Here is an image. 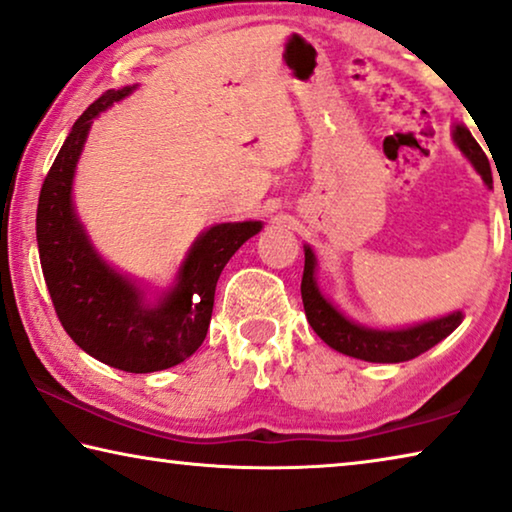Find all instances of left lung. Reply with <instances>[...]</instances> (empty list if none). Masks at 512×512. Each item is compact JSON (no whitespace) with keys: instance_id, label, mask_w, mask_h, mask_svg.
Wrapping results in <instances>:
<instances>
[{"instance_id":"obj_1","label":"left lung","mask_w":512,"mask_h":512,"mask_svg":"<svg viewBox=\"0 0 512 512\" xmlns=\"http://www.w3.org/2000/svg\"><path fill=\"white\" fill-rule=\"evenodd\" d=\"M453 142L455 147L469 158L474 170L483 177L485 186H492L490 160L485 151L469 133L464 124H453ZM305 266L301 280V299L305 308V317L319 338L335 352L361 358L368 363H402L421 356L427 349H432L437 342L448 338L457 326L462 324V310H455L446 317L427 319V322L402 326V329H370L349 319L345 312H340L326 299L322 289L317 285V255L310 246H303Z\"/></svg>"}]
</instances>
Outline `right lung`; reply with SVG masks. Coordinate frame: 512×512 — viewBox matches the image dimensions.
<instances>
[{
	"label": "right lung",
	"instance_id": "obj_1",
	"mask_svg": "<svg viewBox=\"0 0 512 512\" xmlns=\"http://www.w3.org/2000/svg\"><path fill=\"white\" fill-rule=\"evenodd\" d=\"M133 89L105 91L73 124L43 181L36 241L52 305L71 340L110 368L142 375L179 365L200 349L220 273L264 225L262 220L211 225L193 241L172 285L154 299L140 280L105 262L75 213L73 179L94 119Z\"/></svg>",
	"mask_w": 512,
	"mask_h": 512
}]
</instances>
